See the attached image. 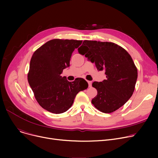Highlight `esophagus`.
Here are the masks:
<instances>
[{
	"mask_svg": "<svg viewBox=\"0 0 158 158\" xmlns=\"http://www.w3.org/2000/svg\"><path fill=\"white\" fill-rule=\"evenodd\" d=\"M88 86L89 87H91L92 86V81H88Z\"/></svg>",
	"mask_w": 158,
	"mask_h": 158,
	"instance_id": "34e87169",
	"label": "esophagus"
}]
</instances>
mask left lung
Returning <instances> with one entry per match:
<instances>
[{"label": "left lung", "mask_w": 158, "mask_h": 158, "mask_svg": "<svg viewBox=\"0 0 158 158\" xmlns=\"http://www.w3.org/2000/svg\"><path fill=\"white\" fill-rule=\"evenodd\" d=\"M78 52L92 63L98 70H105L106 79L94 82L97 95L92 100L96 108L110 113L125 104L133 94L138 70L130 54L112 42L85 40Z\"/></svg>", "instance_id": "left-lung-1"}]
</instances>
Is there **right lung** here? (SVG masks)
Returning a JSON list of instances; mask_svg holds the SVG:
<instances>
[{
    "label": "right lung",
    "mask_w": 158,
    "mask_h": 158,
    "mask_svg": "<svg viewBox=\"0 0 158 158\" xmlns=\"http://www.w3.org/2000/svg\"><path fill=\"white\" fill-rule=\"evenodd\" d=\"M82 40L54 39L41 45L32 54L27 79L38 103L47 111L63 113L72 106L80 91L88 87L82 78L69 82L61 73L70 66L75 48Z\"/></svg>",
    "instance_id": "add662e5"
}]
</instances>
